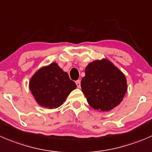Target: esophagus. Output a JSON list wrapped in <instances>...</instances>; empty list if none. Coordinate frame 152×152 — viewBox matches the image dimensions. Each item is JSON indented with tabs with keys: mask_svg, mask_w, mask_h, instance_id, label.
Returning <instances> with one entry per match:
<instances>
[{
	"mask_svg": "<svg viewBox=\"0 0 152 152\" xmlns=\"http://www.w3.org/2000/svg\"><path fill=\"white\" fill-rule=\"evenodd\" d=\"M76 85H77L78 88H80V87H81V82H80V80H77V81H76Z\"/></svg>",
	"mask_w": 152,
	"mask_h": 152,
	"instance_id": "obj_1",
	"label": "esophagus"
}]
</instances>
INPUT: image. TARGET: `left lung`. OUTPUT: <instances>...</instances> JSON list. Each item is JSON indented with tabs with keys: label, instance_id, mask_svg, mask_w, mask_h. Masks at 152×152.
<instances>
[{
	"label": "left lung",
	"instance_id": "1",
	"mask_svg": "<svg viewBox=\"0 0 152 152\" xmlns=\"http://www.w3.org/2000/svg\"><path fill=\"white\" fill-rule=\"evenodd\" d=\"M88 104L99 111H109L121 103L128 90L124 73L110 60L102 58L89 63L81 82Z\"/></svg>",
	"mask_w": 152,
	"mask_h": 152
}]
</instances>
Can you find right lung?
<instances>
[{"instance_id":"right-lung-1","label":"right lung","mask_w":152,"mask_h":152,"mask_svg":"<svg viewBox=\"0 0 152 152\" xmlns=\"http://www.w3.org/2000/svg\"><path fill=\"white\" fill-rule=\"evenodd\" d=\"M29 88L36 102L48 109L57 108L65 102L76 85L56 62L37 70L29 82Z\"/></svg>"}]
</instances>
